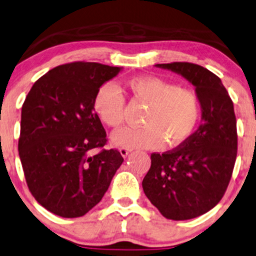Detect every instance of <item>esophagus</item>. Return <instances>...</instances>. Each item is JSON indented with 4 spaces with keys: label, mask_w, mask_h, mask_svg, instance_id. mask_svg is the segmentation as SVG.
Segmentation results:
<instances>
[{
    "label": "esophagus",
    "mask_w": 256,
    "mask_h": 256,
    "mask_svg": "<svg viewBox=\"0 0 256 256\" xmlns=\"http://www.w3.org/2000/svg\"><path fill=\"white\" fill-rule=\"evenodd\" d=\"M119 151H120V154L124 158H126L128 156V154L132 151V148H119Z\"/></svg>",
    "instance_id": "1"
}]
</instances>
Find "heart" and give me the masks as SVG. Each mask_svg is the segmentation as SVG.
I'll return each instance as SVG.
<instances>
[{
    "mask_svg": "<svg viewBox=\"0 0 256 256\" xmlns=\"http://www.w3.org/2000/svg\"><path fill=\"white\" fill-rule=\"evenodd\" d=\"M124 88L134 99L148 105L142 128H122L112 136L117 146L158 148L166 144L174 148L192 137L200 118L198 96L192 90L178 87L152 76H134ZM124 96L114 85L105 84L96 92L93 108L96 117L108 128H119L124 122Z\"/></svg>",
    "mask_w": 256,
    "mask_h": 256,
    "instance_id": "b5f03b06",
    "label": "heart"
}]
</instances>
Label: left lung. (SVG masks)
Masks as SVG:
<instances>
[{"label":"left lung","mask_w":256,"mask_h":256,"mask_svg":"<svg viewBox=\"0 0 256 256\" xmlns=\"http://www.w3.org/2000/svg\"><path fill=\"white\" fill-rule=\"evenodd\" d=\"M180 74L195 87L202 124L180 146L151 154L143 190L164 218H195L224 195L238 154L234 105L221 79L189 62L154 64Z\"/></svg>","instance_id":"obj_1"}]
</instances>
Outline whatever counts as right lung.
<instances>
[{"instance_id": "obj_1", "label": "right lung", "mask_w": 256, "mask_h": 256, "mask_svg": "<svg viewBox=\"0 0 256 256\" xmlns=\"http://www.w3.org/2000/svg\"><path fill=\"white\" fill-rule=\"evenodd\" d=\"M122 67L66 64L34 84L22 106L18 154L32 195L61 218L84 216L98 204L124 158L90 150L108 142L93 102Z\"/></svg>"}]
</instances>
